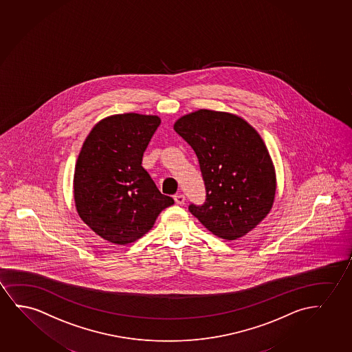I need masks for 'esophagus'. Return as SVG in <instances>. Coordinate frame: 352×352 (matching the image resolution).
I'll return each instance as SVG.
<instances>
[{"label":"esophagus","instance_id":"obj_1","mask_svg":"<svg viewBox=\"0 0 352 352\" xmlns=\"http://www.w3.org/2000/svg\"><path fill=\"white\" fill-rule=\"evenodd\" d=\"M173 199H175V203L177 204V205H184L186 203V197H184V194H176Z\"/></svg>","mask_w":352,"mask_h":352}]
</instances>
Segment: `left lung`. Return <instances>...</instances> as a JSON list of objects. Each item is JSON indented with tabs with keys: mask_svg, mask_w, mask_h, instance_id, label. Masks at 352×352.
<instances>
[{
	"mask_svg": "<svg viewBox=\"0 0 352 352\" xmlns=\"http://www.w3.org/2000/svg\"><path fill=\"white\" fill-rule=\"evenodd\" d=\"M173 129L194 149L206 187V201L189 211L218 238L245 236L267 217L276 193L261 135L236 114L206 109L184 114Z\"/></svg>",
	"mask_w": 352,
	"mask_h": 352,
	"instance_id": "left-lung-1",
	"label": "left lung"
}]
</instances>
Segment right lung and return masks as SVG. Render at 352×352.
<instances>
[{
  "label": "right lung",
  "instance_id": "add662e5",
  "mask_svg": "<svg viewBox=\"0 0 352 352\" xmlns=\"http://www.w3.org/2000/svg\"><path fill=\"white\" fill-rule=\"evenodd\" d=\"M160 122L152 114L109 116L95 124L82 146L74 166V205L80 219L109 243L142 238L173 204L141 165Z\"/></svg>",
  "mask_w": 352,
  "mask_h": 352
}]
</instances>
